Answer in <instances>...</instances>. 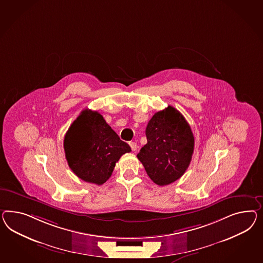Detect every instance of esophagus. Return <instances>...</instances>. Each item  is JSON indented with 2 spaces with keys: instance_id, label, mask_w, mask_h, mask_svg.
Instances as JSON below:
<instances>
[{
  "instance_id": "1",
  "label": "esophagus",
  "mask_w": 263,
  "mask_h": 263,
  "mask_svg": "<svg viewBox=\"0 0 263 263\" xmlns=\"http://www.w3.org/2000/svg\"><path fill=\"white\" fill-rule=\"evenodd\" d=\"M129 145H130L131 149L133 150V151H136V150L138 149V144H137V142H129Z\"/></svg>"
}]
</instances>
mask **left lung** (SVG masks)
I'll list each match as a JSON object with an SVG mask.
<instances>
[{"label": "left lung", "mask_w": 263, "mask_h": 263, "mask_svg": "<svg viewBox=\"0 0 263 263\" xmlns=\"http://www.w3.org/2000/svg\"><path fill=\"white\" fill-rule=\"evenodd\" d=\"M147 143L138 159L150 179L159 185L175 182L187 170L194 150L192 128L174 107L159 111L145 130Z\"/></svg>", "instance_id": "1"}]
</instances>
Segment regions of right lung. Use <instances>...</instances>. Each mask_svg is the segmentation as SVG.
<instances>
[{
	"label": "right lung",
	"instance_id": "add662e5",
	"mask_svg": "<svg viewBox=\"0 0 263 263\" xmlns=\"http://www.w3.org/2000/svg\"><path fill=\"white\" fill-rule=\"evenodd\" d=\"M64 150L68 164L78 178L102 185L111 177L116 163L131 148L99 112L85 109L68 129Z\"/></svg>",
	"mask_w": 263,
	"mask_h": 263
}]
</instances>
